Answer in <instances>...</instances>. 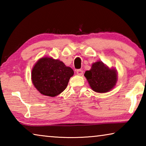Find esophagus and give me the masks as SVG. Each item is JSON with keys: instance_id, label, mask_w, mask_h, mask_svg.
Wrapping results in <instances>:
<instances>
[{"instance_id": "34e87169", "label": "esophagus", "mask_w": 146, "mask_h": 146, "mask_svg": "<svg viewBox=\"0 0 146 146\" xmlns=\"http://www.w3.org/2000/svg\"><path fill=\"white\" fill-rule=\"evenodd\" d=\"M76 73L78 74L79 75H83V71L82 70H80V69H78V70H76Z\"/></svg>"}]
</instances>
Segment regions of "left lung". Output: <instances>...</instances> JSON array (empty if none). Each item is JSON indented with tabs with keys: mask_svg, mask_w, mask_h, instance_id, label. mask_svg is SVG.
Wrapping results in <instances>:
<instances>
[{
	"mask_svg": "<svg viewBox=\"0 0 146 146\" xmlns=\"http://www.w3.org/2000/svg\"><path fill=\"white\" fill-rule=\"evenodd\" d=\"M84 76L91 89L97 93L108 92L117 80V70L110 69L100 61L93 64L92 68L86 71Z\"/></svg>",
	"mask_w": 146,
	"mask_h": 146,
	"instance_id": "obj_1",
	"label": "left lung"
}]
</instances>
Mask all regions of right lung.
Here are the masks:
<instances>
[{"label":"right lung","instance_id":"add662e5","mask_svg":"<svg viewBox=\"0 0 146 146\" xmlns=\"http://www.w3.org/2000/svg\"><path fill=\"white\" fill-rule=\"evenodd\" d=\"M73 70L62 62L50 57L38 60L32 70L31 79L35 87L44 95L55 97L67 87Z\"/></svg>","mask_w":146,"mask_h":146}]
</instances>
